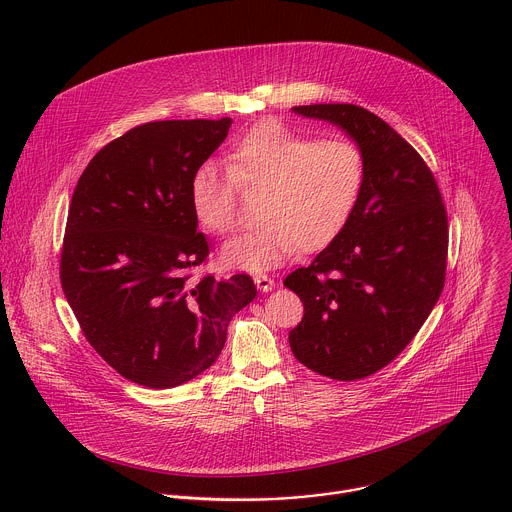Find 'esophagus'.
<instances>
[{"mask_svg": "<svg viewBox=\"0 0 512 512\" xmlns=\"http://www.w3.org/2000/svg\"><path fill=\"white\" fill-rule=\"evenodd\" d=\"M255 285H257V289L259 291H263V293H267V291H273L275 289V281L269 277V275H255Z\"/></svg>", "mask_w": 512, "mask_h": 512, "instance_id": "esophagus-1", "label": "esophagus"}]
</instances>
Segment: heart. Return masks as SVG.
I'll list each match as a JSON object with an SVG mask.
<instances>
[{
	"label": "heart",
	"instance_id": "1",
	"mask_svg": "<svg viewBox=\"0 0 512 512\" xmlns=\"http://www.w3.org/2000/svg\"><path fill=\"white\" fill-rule=\"evenodd\" d=\"M227 171L201 163L189 181V201L201 227L229 233L237 223V191L263 193L261 227L221 249L227 267L267 271L297 249L317 253L351 223L367 185L363 149L345 137L319 139L281 121H261L227 153Z\"/></svg>",
	"mask_w": 512,
	"mask_h": 512
}]
</instances>
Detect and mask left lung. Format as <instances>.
<instances>
[{
	"label": "left lung",
	"instance_id": "left-lung-1",
	"mask_svg": "<svg viewBox=\"0 0 512 512\" xmlns=\"http://www.w3.org/2000/svg\"><path fill=\"white\" fill-rule=\"evenodd\" d=\"M293 111L347 131L365 153L367 185L347 229L283 281L305 307L289 345L323 377L365 379L413 341L441 297L447 209L425 159L375 113L351 103Z\"/></svg>",
	"mask_w": 512,
	"mask_h": 512
}]
</instances>
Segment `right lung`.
Masks as SVG:
<instances>
[{
	"label": "right lung",
	"mask_w": 512,
	"mask_h": 512,
	"mask_svg": "<svg viewBox=\"0 0 512 512\" xmlns=\"http://www.w3.org/2000/svg\"><path fill=\"white\" fill-rule=\"evenodd\" d=\"M229 127L231 117L137 125L95 153L71 197L59 261L65 299L99 357L147 389L209 369L229 321L257 295L245 273L189 281L209 255L189 181Z\"/></svg>",
	"instance_id": "obj_1"
}]
</instances>
